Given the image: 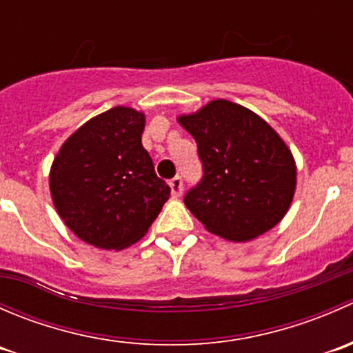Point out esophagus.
Masks as SVG:
<instances>
[{"label": "esophagus", "mask_w": 353, "mask_h": 353, "mask_svg": "<svg viewBox=\"0 0 353 353\" xmlns=\"http://www.w3.org/2000/svg\"><path fill=\"white\" fill-rule=\"evenodd\" d=\"M169 186H170V191H172V196L174 198H179L181 194H183V188H184L183 177L176 176V177H174V179H170Z\"/></svg>", "instance_id": "obj_1"}]
</instances>
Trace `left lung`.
Instances as JSON below:
<instances>
[{
  "mask_svg": "<svg viewBox=\"0 0 353 353\" xmlns=\"http://www.w3.org/2000/svg\"><path fill=\"white\" fill-rule=\"evenodd\" d=\"M179 123L196 140L203 176L184 196L190 212L223 239L244 243L275 227L295 191V162L258 114L212 101Z\"/></svg>",
  "mask_w": 353,
  "mask_h": 353,
  "instance_id": "left-lung-1",
  "label": "left lung"
}]
</instances>
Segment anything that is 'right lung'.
I'll use <instances>...</instances> for the list:
<instances>
[{
	"label": "right lung",
	"mask_w": 353,
	"mask_h": 353,
	"mask_svg": "<svg viewBox=\"0 0 353 353\" xmlns=\"http://www.w3.org/2000/svg\"><path fill=\"white\" fill-rule=\"evenodd\" d=\"M143 128V114L117 105L74 131L52 162L56 210L74 236L95 248L140 241L170 196L141 145Z\"/></svg>",
	"instance_id": "add662e5"
}]
</instances>
